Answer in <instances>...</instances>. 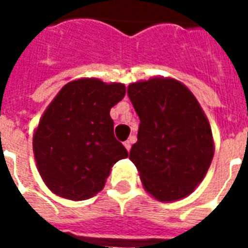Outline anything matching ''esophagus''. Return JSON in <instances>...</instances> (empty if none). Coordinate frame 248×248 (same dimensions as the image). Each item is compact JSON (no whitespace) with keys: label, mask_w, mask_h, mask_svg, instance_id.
<instances>
[{"label":"esophagus","mask_w":248,"mask_h":248,"mask_svg":"<svg viewBox=\"0 0 248 248\" xmlns=\"http://www.w3.org/2000/svg\"><path fill=\"white\" fill-rule=\"evenodd\" d=\"M124 147H126V150L130 151V149H131V140L124 142Z\"/></svg>","instance_id":"34e87169"}]
</instances>
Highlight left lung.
Segmentation results:
<instances>
[{
    "label": "left lung",
    "mask_w": 248,
    "mask_h": 248,
    "mask_svg": "<svg viewBox=\"0 0 248 248\" xmlns=\"http://www.w3.org/2000/svg\"><path fill=\"white\" fill-rule=\"evenodd\" d=\"M127 95L140 119L130 159L145 188L162 202L191 194L214 156L211 129L195 97L170 78L131 83Z\"/></svg>",
    "instance_id": "obj_1"
}]
</instances>
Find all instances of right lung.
Segmentation results:
<instances>
[{
  "instance_id": "obj_1",
  "label": "right lung",
  "mask_w": 248,
  "mask_h": 248,
  "mask_svg": "<svg viewBox=\"0 0 248 248\" xmlns=\"http://www.w3.org/2000/svg\"><path fill=\"white\" fill-rule=\"evenodd\" d=\"M122 83L78 79L62 87L33 137L41 177L51 191L83 201L105 186L115 162L129 155L114 137L110 108L124 97Z\"/></svg>"
}]
</instances>
